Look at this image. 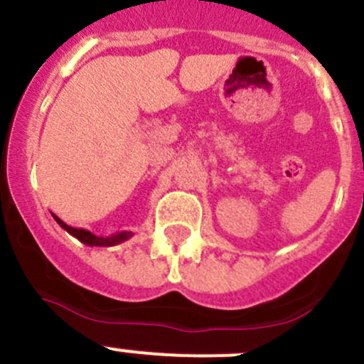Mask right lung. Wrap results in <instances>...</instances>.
Listing matches in <instances>:
<instances>
[{"mask_svg": "<svg viewBox=\"0 0 364 364\" xmlns=\"http://www.w3.org/2000/svg\"><path fill=\"white\" fill-rule=\"evenodd\" d=\"M54 220H56V222L60 223V227H63L68 234H72L73 237H77L80 243L87 245V247H114V245L123 243V241H127L128 237L134 236L132 232H119V234H112V236H109V237H100V236H95V234L90 232V230L73 229V227L67 225L63 220L58 218L56 215H54Z\"/></svg>", "mask_w": 364, "mask_h": 364, "instance_id": "right-lung-1", "label": "right lung"}]
</instances>
